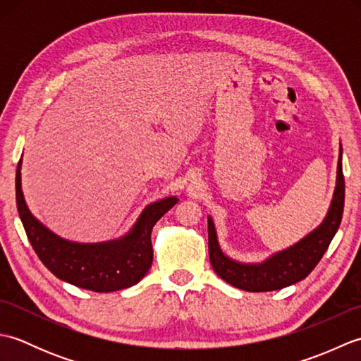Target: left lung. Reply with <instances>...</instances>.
<instances>
[{
    "instance_id": "1",
    "label": "left lung",
    "mask_w": 361,
    "mask_h": 361,
    "mask_svg": "<svg viewBox=\"0 0 361 361\" xmlns=\"http://www.w3.org/2000/svg\"><path fill=\"white\" fill-rule=\"evenodd\" d=\"M343 149L340 144L338 166H336V183L331 206L324 220L304 235L301 240L288 248L273 252L262 262H240L229 257L221 250L216 224L208 216V245L209 260L221 279L245 291H273L288 287L307 278L313 268L323 257L341 224L344 208V176H343Z\"/></svg>"
}]
</instances>
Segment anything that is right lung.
Listing matches in <instances>:
<instances>
[{
    "label": "right lung",
    "mask_w": 361,
    "mask_h": 361,
    "mask_svg": "<svg viewBox=\"0 0 361 361\" xmlns=\"http://www.w3.org/2000/svg\"><path fill=\"white\" fill-rule=\"evenodd\" d=\"M21 163L17 166V208L27 239L48 270L75 287L109 293L135 286L152 267V229L178 202L175 195L145 206L124 235L105 242H73L44 226L29 211L21 189Z\"/></svg>",
    "instance_id": "right-lung-1"
}]
</instances>
